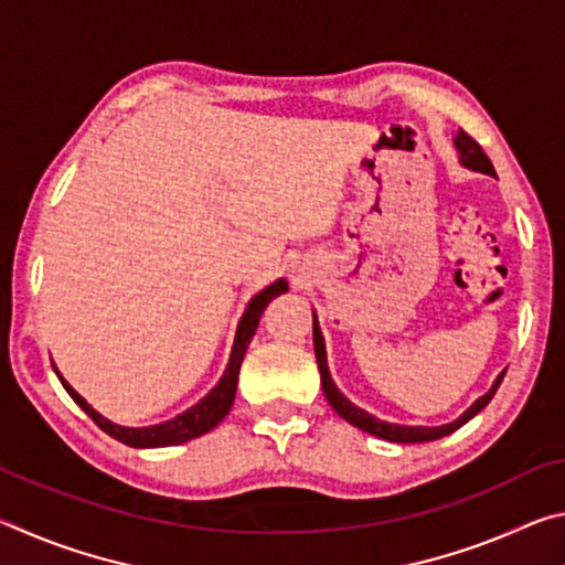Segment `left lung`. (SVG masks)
Segmentation results:
<instances>
[{"label": "left lung", "mask_w": 565, "mask_h": 565, "mask_svg": "<svg viewBox=\"0 0 565 565\" xmlns=\"http://www.w3.org/2000/svg\"><path fill=\"white\" fill-rule=\"evenodd\" d=\"M454 141H456V149H458V159H461L463 167L473 169V171H481V174L495 177L491 159L483 154V149L478 147V141L468 137L466 131H458ZM313 351H317V363H319V371H321L323 396H327L331 408L337 411V414L343 420H349L351 426H356V428H361V431L384 438V441H394V444H424V441H436V438H444L448 434H454L456 428H461L466 424V420H471L478 414V411L489 406V401L493 398L495 391H499L503 374H505V371H503V374H499V379L493 381L489 394H483L471 408L466 411V414H461L456 420H451V424H444V426H398V424H386V420H381L376 416L366 414L363 408L353 406L351 401L337 388V384H333L331 374H329V366H327V347H323V337H321L317 313H313Z\"/></svg>", "instance_id": "obj_1"}]
</instances>
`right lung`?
<instances>
[{
    "label": "right lung",
    "mask_w": 565,
    "mask_h": 565,
    "mask_svg": "<svg viewBox=\"0 0 565 565\" xmlns=\"http://www.w3.org/2000/svg\"><path fill=\"white\" fill-rule=\"evenodd\" d=\"M289 289V284L284 279L274 281L271 286H266L264 291H259L254 296L252 301H248L246 311L242 321H238V329H236V339H234V349H232V359H228V366L224 371V376L218 384L209 391V394L199 401L196 406H191L184 414L164 420V424H157V426H147V428H129V426H117L111 424L109 418H104L102 414H97L87 401H84L76 391L66 384L64 376L56 371V376H60L62 386L66 388V394L74 398V404L79 406L84 414H87L94 424H97L104 434H109L111 438H117V441L134 446V448H159V446H174V444H184L191 441V438L196 436H204L212 431L214 426L222 424V418L228 414V408L234 404V396H236V381H238V369H242V361H244V353L248 341L254 339L256 327H259V319L266 306L274 299V296L284 294Z\"/></svg>",
    "instance_id": "obj_1"
}]
</instances>
